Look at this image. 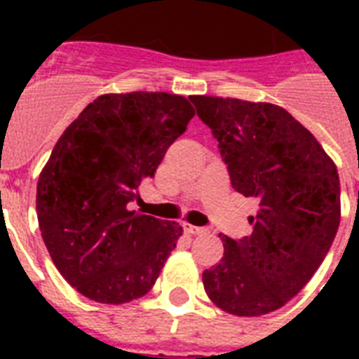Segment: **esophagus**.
Instances as JSON below:
<instances>
[{"label":"esophagus","instance_id":"obj_1","mask_svg":"<svg viewBox=\"0 0 359 359\" xmlns=\"http://www.w3.org/2000/svg\"><path fill=\"white\" fill-rule=\"evenodd\" d=\"M184 231L188 233V235H201V233H205L203 227H197V225H190V224H184Z\"/></svg>","mask_w":359,"mask_h":359}]
</instances>
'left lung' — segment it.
Returning <instances> with one entry per match:
<instances>
[{
	"instance_id": "1",
	"label": "left lung",
	"mask_w": 359,
	"mask_h": 359,
	"mask_svg": "<svg viewBox=\"0 0 359 359\" xmlns=\"http://www.w3.org/2000/svg\"><path fill=\"white\" fill-rule=\"evenodd\" d=\"M219 143L231 184L255 197L253 233L222 236L203 272L208 298L236 317H261L300 292L330 251L341 219L339 175L315 135L287 109L238 98L190 97Z\"/></svg>"
}]
</instances>
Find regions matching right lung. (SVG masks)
<instances>
[{
  "mask_svg": "<svg viewBox=\"0 0 359 359\" xmlns=\"http://www.w3.org/2000/svg\"><path fill=\"white\" fill-rule=\"evenodd\" d=\"M196 115L180 95H102L69 124L36 184L42 240L61 276L100 304L145 296L182 227L128 210Z\"/></svg>",
  "mask_w": 359,
  "mask_h": 359,
  "instance_id": "right-lung-1",
  "label": "right lung"
}]
</instances>
